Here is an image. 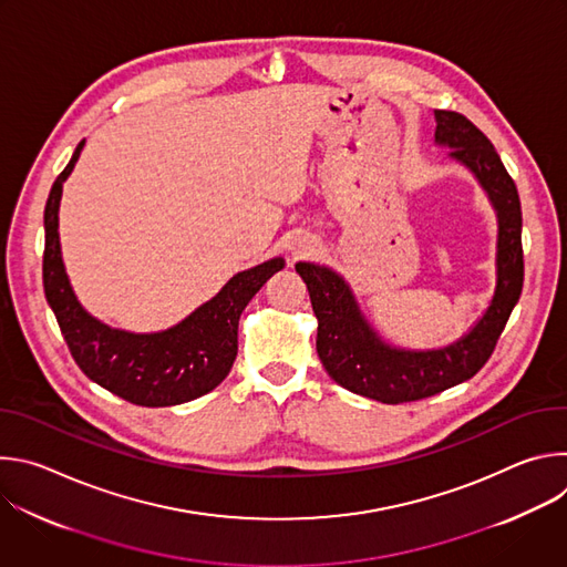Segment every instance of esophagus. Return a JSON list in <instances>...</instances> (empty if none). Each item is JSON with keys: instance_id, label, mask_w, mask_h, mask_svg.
I'll list each match as a JSON object with an SVG mask.
<instances>
[{"instance_id": "34e87169", "label": "esophagus", "mask_w": 567, "mask_h": 567, "mask_svg": "<svg viewBox=\"0 0 567 567\" xmlns=\"http://www.w3.org/2000/svg\"><path fill=\"white\" fill-rule=\"evenodd\" d=\"M309 251H313V241H311V239H300L298 245L293 247V254H296V256H307Z\"/></svg>"}]
</instances>
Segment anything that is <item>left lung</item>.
Masks as SVG:
<instances>
[{"label": "left lung", "mask_w": 567, "mask_h": 567, "mask_svg": "<svg viewBox=\"0 0 567 567\" xmlns=\"http://www.w3.org/2000/svg\"><path fill=\"white\" fill-rule=\"evenodd\" d=\"M435 143L451 147L449 156L473 173L498 217L496 291L468 334L440 350L394 348L374 332L337 271L296 265L318 318L316 350L322 365L346 390L381 403L426 399L471 379L489 361L523 291V213L514 179L492 141L466 116L435 110Z\"/></svg>", "instance_id": "obj_1"}]
</instances>
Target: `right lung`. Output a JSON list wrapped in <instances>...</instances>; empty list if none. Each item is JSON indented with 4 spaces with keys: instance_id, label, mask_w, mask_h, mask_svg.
Masks as SVG:
<instances>
[{
    "instance_id": "add662e5",
    "label": "right lung",
    "mask_w": 567,
    "mask_h": 567,
    "mask_svg": "<svg viewBox=\"0 0 567 567\" xmlns=\"http://www.w3.org/2000/svg\"><path fill=\"white\" fill-rule=\"evenodd\" d=\"M80 141L44 206V296L78 368L136 406L161 409L193 401L217 388L237 357V322L262 285L285 267L282 258L235 274L221 291L175 328L134 334L105 326L78 302L60 254L58 208L62 184L83 152Z\"/></svg>"
}]
</instances>
